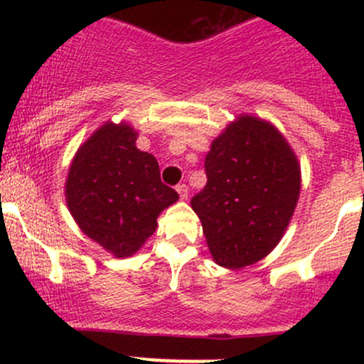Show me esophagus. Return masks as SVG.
Instances as JSON below:
<instances>
[{
	"label": "esophagus",
	"mask_w": 364,
	"mask_h": 364,
	"mask_svg": "<svg viewBox=\"0 0 364 364\" xmlns=\"http://www.w3.org/2000/svg\"><path fill=\"white\" fill-rule=\"evenodd\" d=\"M176 191L179 193V196H181V200L188 198V186L186 185H178Z\"/></svg>",
	"instance_id": "34e87169"
}]
</instances>
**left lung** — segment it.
<instances>
[{"instance_id":"8db88e82","label":"left lung","mask_w":364,"mask_h":364,"mask_svg":"<svg viewBox=\"0 0 364 364\" xmlns=\"http://www.w3.org/2000/svg\"><path fill=\"white\" fill-rule=\"evenodd\" d=\"M207 185L191 198L217 265L241 269L277 246L294 214L301 169L274 124L243 114L212 141Z\"/></svg>"}]
</instances>
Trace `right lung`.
Instances as JSON below:
<instances>
[{
	"label": "right lung",
	"instance_id": "add662e5",
	"mask_svg": "<svg viewBox=\"0 0 364 364\" xmlns=\"http://www.w3.org/2000/svg\"><path fill=\"white\" fill-rule=\"evenodd\" d=\"M135 141L129 124H102L77 150L65 186L83 235L116 258L139 252L156 232L159 214L179 198L161 181L157 159Z\"/></svg>",
	"mask_w": 364,
	"mask_h": 364
}]
</instances>
